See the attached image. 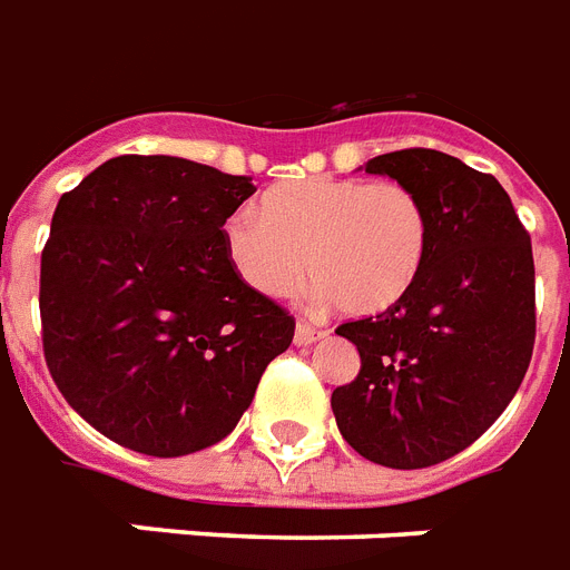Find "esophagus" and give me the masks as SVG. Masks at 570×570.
Masks as SVG:
<instances>
[{
  "label": "esophagus",
  "mask_w": 570,
  "mask_h": 570,
  "mask_svg": "<svg viewBox=\"0 0 570 570\" xmlns=\"http://www.w3.org/2000/svg\"><path fill=\"white\" fill-rule=\"evenodd\" d=\"M326 332L314 330L312 323H297V330H294V344L297 347H306V344H314L317 338H323Z\"/></svg>",
  "instance_id": "obj_1"
}]
</instances>
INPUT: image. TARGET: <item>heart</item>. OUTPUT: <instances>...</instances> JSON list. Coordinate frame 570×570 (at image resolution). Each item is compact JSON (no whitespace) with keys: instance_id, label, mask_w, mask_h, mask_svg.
<instances>
[{"instance_id":"obj_1","label":"heart","mask_w":570,"mask_h":570,"mask_svg":"<svg viewBox=\"0 0 570 570\" xmlns=\"http://www.w3.org/2000/svg\"><path fill=\"white\" fill-rule=\"evenodd\" d=\"M226 256L267 299L291 297L308 276L317 297L350 317L397 308L430 258L432 223L423 199L400 181L308 176L240 206L223 223Z\"/></svg>"}]
</instances>
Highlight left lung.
<instances>
[{
    "instance_id": "1",
    "label": "left lung",
    "mask_w": 570,
    "mask_h": 570,
    "mask_svg": "<svg viewBox=\"0 0 570 570\" xmlns=\"http://www.w3.org/2000/svg\"><path fill=\"white\" fill-rule=\"evenodd\" d=\"M364 173L423 199L432 244L397 308L335 330L362 371L332 412L358 456L414 471L471 448L515 397L535 344L532 247L503 185L448 153H385Z\"/></svg>"
}]
</instances>
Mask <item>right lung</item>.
I'll return each mask as SVG.
<instances>
[{
	"label": "right lung",
	"instance_id": "obj_1",
	"mask_svg": "<svg viewBox=\"0 0 570 570\" xmlns=\"http://www.w3.org/2000/svg\"><path fill=\"white\" fill-rule=\"evenodd\" d=\"M253 179L117 156L58 199L40 256L43 356L105 439L173 459L226 439L294 317L240 279L223 223Z\"/></svg>",
	"mask_w": 570,
	"mask_h": 570
}]
</instances>
